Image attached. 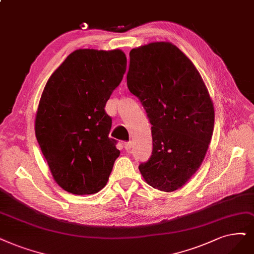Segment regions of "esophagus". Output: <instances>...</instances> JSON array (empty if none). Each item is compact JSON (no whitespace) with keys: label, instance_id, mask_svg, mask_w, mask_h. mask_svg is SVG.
I'll use <instances>...</instances> for the list:
<instances>
[{"label":"esophagus","instance_id":"34e87169","mask_svg":"<svg viewBox=\"0 0 254 254\" xmlns=\"http://www.w3.org/2000/svg\"><path fill=\"white\" fill-rule=\"evenodd\" d=\"M132 146H133V145H132V142H130V141L125 143V148H126V151H127V152L129 151L130 148H132Z\"/></svg>","mask_w":254,"mask_h":254}]
</instances>
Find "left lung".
Returning a JSON list of instances; mask_svg holds the SVG:
<instances>
[{"mask_svg":"<svg viewBox=\"0 0 254 254\" xmlns=\"http://www.w3.org/2000/svg\"><path fill=\"white\" fill-rule=\"evenodd\" d=\"M127 83L152 125L153 153L140 173L161 191L181 189L202 164L213 132V103L199 71L174 44L151 43L130 50Z\"/></svg>","mask_w":254,"mask_h":254,"instance_id":"8db88e82","label":"left lung"}]
</instances>
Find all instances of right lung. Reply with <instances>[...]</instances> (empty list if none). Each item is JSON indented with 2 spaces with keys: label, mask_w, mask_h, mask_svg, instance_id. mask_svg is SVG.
Here are the masks:
<instances>
[{
  "label": "right lung",
  "mask_w": 254,
  "mask_h": 254,
  "mask_svg": "<svg viewBox=\"0 0 254 254\" xmlns=\"http://www.w3.org/2000/svg\"><path fill=\"white\" fill-rule=\"evenodd\" d=\"M127 70L119 49H78L47 81L35 116V136L53 179L73 194L106 186L119 157L109 138L112 118L105 108Z\"/></svg>",
  "instance_id": "1"
}]
</instances>
